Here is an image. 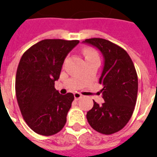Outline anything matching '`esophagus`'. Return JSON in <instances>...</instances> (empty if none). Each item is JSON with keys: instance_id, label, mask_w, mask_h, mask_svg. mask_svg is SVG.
<instances>
[{"instance_id": "1", "label": "esophagus", "mask_w": 157, "mask_h": 157, "mask_svg": "<svg viewBox=\"0 0 157 157\" xmlns=\"http://www.w3.org/2000/svg\"><path fill=\"white\" fill-rule=\"evenodd\" d=\"M83 96L81 94V93H79V92H75L74 93V98H75V100H79L80 98H82Z\"/></svg>"}]
</instances>
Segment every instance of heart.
Returning <instances> with one entry per match:
<instances>
[{"label":"heart","instance_id":"b5f03b06","mask_svg":"<svg viewBox=\"0 0 157 157\" xmlns=\"http://www.w3.org/2000/svg\"><path fill=\"white\" fill-rule=\"evenodd\" d=\"M83 54L85 55L86 59L92 58V57H96V56H98V54H97V52H96L94 49L89 48H85V49L83 50Z\"/></svg>","mask_w":157,"mask_h":157}]
</instances>
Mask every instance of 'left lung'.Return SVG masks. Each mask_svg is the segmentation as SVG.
I'll return each instance as SVG.
<instances>
[{"label": "left lung", "instance_id": "obj_1", "mask_svg": "<svg viewBox=\"0 0 157 157\" xmlns=\"http://www.w3.org/2000/svg\"><path fill=\"white\" fill-rule=\"evenodd\" d=\"M82 43L98 48L104 58L99 83L103 86L101 92L105 102L99 105L93 100L86 118L96 131L112 135L127 124L135 109L138 92L135 65L124 48L109 40L93 38Z\"/></svg>", "mask_w": 157, "mask_h": 157}]
</instances>
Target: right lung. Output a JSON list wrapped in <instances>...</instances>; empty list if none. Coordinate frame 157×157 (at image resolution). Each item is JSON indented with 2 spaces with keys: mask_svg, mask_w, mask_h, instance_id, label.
<instances>
[{
  "mask_svg": "<svg viewBox=\"0 0 157 157\" xmlns=\"http://www.w3.org/2000/svg\"><path fill=\"white\" fill-rule=\"evenodd\" d=\"M79 40L44 39L22 55L16 75V96L24 120L39 135L61 130L74 95H61L55 88L62 65Z\"/></svg>",
  "mask_w": 157,
  "mask_h": 157,
  "instance_id": "right-lung-1",
  "label": "right lung"
}]
</instances>
